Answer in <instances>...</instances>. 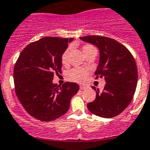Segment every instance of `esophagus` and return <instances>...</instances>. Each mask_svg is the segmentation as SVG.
Listing matches in <instances>:
<instances>
[{
	"label": "esophagus",
	"instance_id": "obj_1",
	"mask_svg": "<svg viewBox=\"0 0 150 150\" xmlns=\"http://www.w3.org/2000/svg\"><path fill=\"white\" fill-rule=\"evenodd\" d=\"M80 89H81V90H86V86H80Z\"/></svg>",
	"mask_w": 150,
	"mask_h": 150
}]
</instances>
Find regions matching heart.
<instances>
[{"mask_svg": "<svg viewBox=\"0 0 150 150\" xmlns=\"http://www.w3.org/2000/svg\"><path fill=\"white\" fill-rule=\"evenodd\" d=\"M82 50L86 56L89 53H92V52L96 51L95 48L91 45H89V44H86V45H82ZM70 53H71V48H68L62 54L61 61L64 65H67L69 63ZM88 75V71L80 68H73L68 73V77L71 80L74 81V82H79V83L84 82L86 80Z\"/></svg>", "mask_w": 150, "mask_h": 150, "instance_id": "heart-1", "label": "heart"}]
</instances>
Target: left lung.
Instances as JSON below:
<instances>
[{"instance_id": "obj_1", "label": "left lung", "mask_w": 150, "mask_h": 150, "mask_svg": "<svg viewBox=\"0 0 150 150\" xmlns=\"http://www.w3.org/2000/svg\"><path fill=\"white\" fill-rule=\"evenodd\" d=\"M80 39L96 45L100 50L97 79L103 76L105 85L100 92L94 86L96 98L87 104L92 114L105 118L117 116L130 104L138 83V69L131 52L122 44L108 37L87 35Z\"/></svg>"}]
</instances>
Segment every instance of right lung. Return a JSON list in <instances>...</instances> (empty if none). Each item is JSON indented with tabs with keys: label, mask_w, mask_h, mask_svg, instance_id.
<instances>
[{
	"label": "right lung",
	"mask_w": 150,
	"mask_h": 150,
	"mask_svg": "<svg viewBox=\"0 0 150 150\" xmlns=\"http://www.w3.org/2000/svg\"><path fill=\"white\" fill-rule=\"evenodd\" d=\"M72 40L44 37L27 45L15 64L18 99L29 115L41 121H51L64 115L79 89L76 82H65L62 86L53 84L54 74L62 73V54Z\"/></svg>",
	"instance_id": "1"
}]
</instances>
